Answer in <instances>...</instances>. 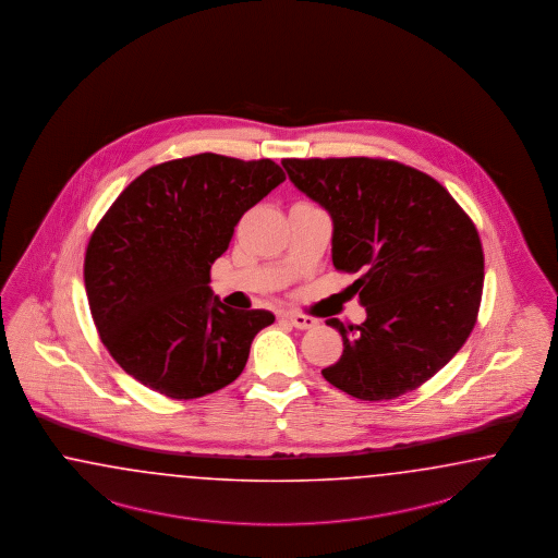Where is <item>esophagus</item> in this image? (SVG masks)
Returning <instances> with one entry per match:
<instances>
[{
    "label": "esophagus",
    "instance_id": "1",
    "mask_svg": "<svg viewBox=\"0 0 558 558\" xmlns=\"http://www.w3.org/2000/svg\"><path fill=\"white\" fill-rule=\"evenodd\" d=\"M284 319H287L292 327H296V329H313V327H317V319L306 317V315H299V313H287Z\"/></svg>",
    "mask_w": 558,
    "mask_h": 558
}]
</instances>
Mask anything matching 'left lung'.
<instances>
[{"instance_id":"obj_1","label":"left lung","mask_w":558,"mask_h":558,"mask_svg":"<svg viewBox=\"0 0 558 558\" xmlns=\"http://www.w3.org/2000/svg\"><path fill=\"white\" fill-rule=\"evenodd\" d=\"M294 186L333 222L331 259L366 322L345 327L343 354L322 374L362 401L415 390L471 336L485 257L473 220L427 173L371 157L284 159Z\"/></svg>"}]
</instances>
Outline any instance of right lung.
<instances>
[{"label": "right lung", "mask_w": 558, "mask_h": 558, "mask_svg": "<svg viewBox=\"0 0 558 558\" xmlns=\"http://www.w3.org/2000/svg\"><path fill=\"white\" fill-rule=\"evenodd\" d=\"M284 180L271 159L201 153L149 168L122 190L84 264L92 317L122 371L169 399L204 397L243 372L274 315L220 303L210 266L243 213Z\"/></svg>", "instance_id": "add662e5"}]
</instances>
